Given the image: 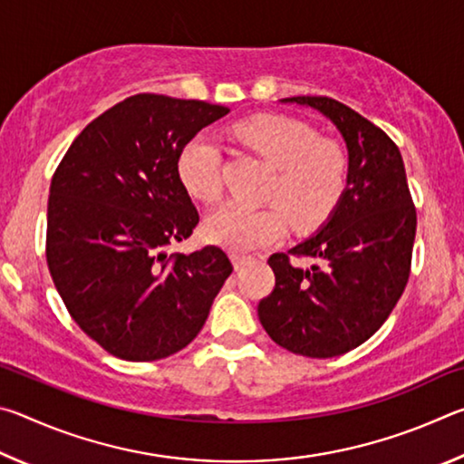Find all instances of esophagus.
Returning a JSON list of instances; mask_svg holds the SVG:
<instances>
[{"label":"esophagus","instance_id":"1","mask_svg":"<svg viewBox=\"0 0 464 464\" xmlns=\"http://www.w3.org/2000/svg\"><path fill=\"white\" fill-rule=\"evenodd\" d=\"M231 260H233L235 270H239V268H243V266H246L247 262H251V257H249V256H241V254H231Z\"/></svg>","mask_w":464,"mask_h":464}]
</instances>
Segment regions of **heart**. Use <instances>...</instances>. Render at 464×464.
<instances>
[{"label":"heart","mask_w":464,"mask_h":464,"mask_svg":"<svg viewBox=\"0 0 464 464\" xmlns=\"http://www.w3.org/2000/svg\"><path fill=\"white\" fill-rule=\"evenodd\" d=\"M251 151L276 168L266 192L268 207L229 202L207 221L208 237L231 251H254L286 233V216L296 227H313L335 208L348 178V155L335 140L288 116H256L235 127ZM223 151L215 137L198 132L178 157V174L188 192L204 202L223 194Z\"/></svg>","instance_id":"heart-1"}]
</instances>
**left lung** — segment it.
<instances>
[{
  "label": "left lung",
  "mask_w": 464,
  "mask_h": 464,
  "mask_svg": "<svg viewBox=\"0 0 464 464\" xmlns=\"http://www.w3.org/2000/svg\"><path fill=\"white\" fill-rule=\"evenodd\" d=\"M285 102L319 110L342 132L348 186L315 235L268 257L276 285L257 315L293 354L334 358L364 343L395 309L410 280L418 215L403 157L387 132L334 98ZM304 256L311 269L295 264Z\"/></svg>",
  "instance_id": "left-lung-1"
}]
</instances>
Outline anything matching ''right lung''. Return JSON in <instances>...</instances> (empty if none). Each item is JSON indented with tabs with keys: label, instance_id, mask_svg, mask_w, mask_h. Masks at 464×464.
Masks as SVG:
<instances>
[{
	"label": "right lung",
	"instance_id": "1",
	"mask_svg": "<svg viewBox=\"0 0 464 464\" xmlns=\"http://www.w3.org/2000/svg\"><path fill=\"white\" fill-rule=\"evenodd\" d=\"M227 112L137 93L93 119L54 169L46 264L69 315L108 354L151 362L186 348L233 272L217 246L168 254L200 221L179 151Z\"/></svg>",
	"mask_w": 464,
	"mask_h": 464
}]
</instances>
